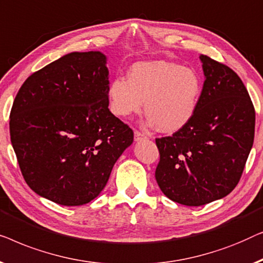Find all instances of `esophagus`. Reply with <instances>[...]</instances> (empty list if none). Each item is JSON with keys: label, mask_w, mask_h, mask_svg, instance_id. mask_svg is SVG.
I'll return each mask as SVG.
<instances>
[{"label": "esophagus", "mask_w": 263, "mask_h": 263, "mask_svg": "<svg viewBox=\"0 0 263 263\" xmlns=\"http://www.w3.org/2000/svg\"><path fill=\"white\" fill-rule=\"evenodd\" d=\"M145 138H146V136L143 135L142 132L135 131V140H136V142H139V140H143V139H145Z\"/></svg>", "instance_id": "obj_1"}]
</instances>
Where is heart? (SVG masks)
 <instances>
[{"label": "heart", "instance_id": "obj_1", "mask_svg": "<svg viewBox=\"0 0 263 263\" xmlns=\"http://www.w3.org/2000/svg\"><path fill=\"white\" fill-rule=\"evenodd\" d=\"M201 94V80L195 70L165 61L140 62L127 80L118 76L108 86L109 106L119 118L139 113L162 132H175L192 119Z\"/></svg>", "mask_w": 263, "mask_h": 263}]
</instances>
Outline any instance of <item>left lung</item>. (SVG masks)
Masks as SVG:
<instances>
[{"label":"left lung","instance_id":"left-lung-1","mask_svg":"<svg viewBox=\"0 0 263 263\" xmlns=\"http://www.w3.org/2000/svg\"><path fill=\"white\" fill-rule=\"evenodd\" d=\"M205 82L192 119L156 138L155 177L165 197L201 206L227 197L241 179L254 143L255 109L234 70L201 54Z\"/></svg>","mask_w":263,"mask_h":263}]
</instances>
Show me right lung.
<instances>
[{"mask_svg":"<svg viewBox=\"0 0 263 263\" xmlns=\"http://www.w3.org/2000/svg\"><path fill=\"white\" fill-rule=\"evenodd\" d=\"M107 58L71 52L32 73L17 91L9 131L22 176L64 206L101 193L133 131L108 109Z\"/></svg>","mask_w":263,"mask_h":263,"instance_id":"add662e5","label":"right lung"}]
</instances>
